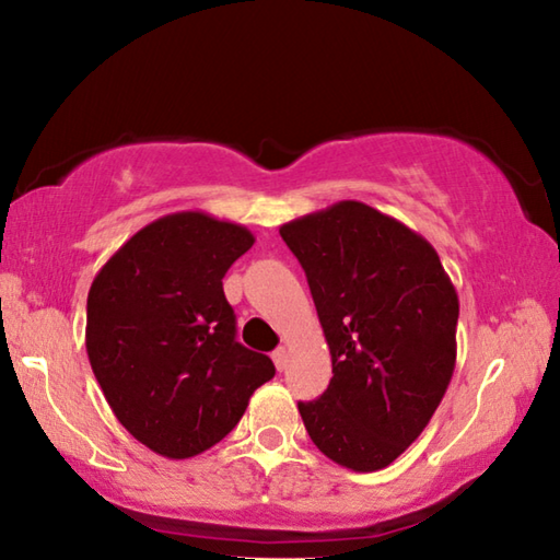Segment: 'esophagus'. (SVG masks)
Segmentation results:
<instances>
[{"instance_id":"esophagus-1","label":"esophagus","mask_w":560,"mask_h":560,"mask_svg":"<svg viewBox=\"0 0 560 560\" xmlns=\"http://www.w3.org/2000/svg\"><path fill=\"white\" fill-rule=\"evenodd\" d=\"M271 360H273V365H277V371L281 373L283 368H287V363H289V350L287 348H277L271 353Z\"/></svg>"}]
</instances>
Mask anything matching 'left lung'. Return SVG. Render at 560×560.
Masks as SVG:
<instances>
[{
	"instance_id": "obj_1",
	"label": "left lung",
	"mask_w": 560,
	"mask_h": 560,
	"mask_svg": "<svg viewBox=\"0 0 560 560\" xmlns=\"http://www.w3.org/2000/svg\"><path fill=\"white\" fill-rule=\"evenodd\" d=\"M306 271L334 377L299 402L316 447L340 467L393 464L428 428L457 360L459 299L434 246L343 200L279 230Z\"/></svg>"
}]
</instances>
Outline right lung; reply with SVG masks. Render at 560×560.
Masks as SVG:
<instances>
[{"label":"right lung","mask_w":560,"mask_h":560,"mask_svg":"<svg viewBox=\"0 0 560 560\" xmlns=\"http://www.w3.org/2000/svg\"><path fill=\"white\" fill-rule=\"evenodd\" d=\"M252 244L242 224L175 212L132 234L91 283L93 375L122 428L167 459L226 438L277 373L269 355L236 340L222 289Z\"/></svg>","instance_id":"1"}]
</instances>
